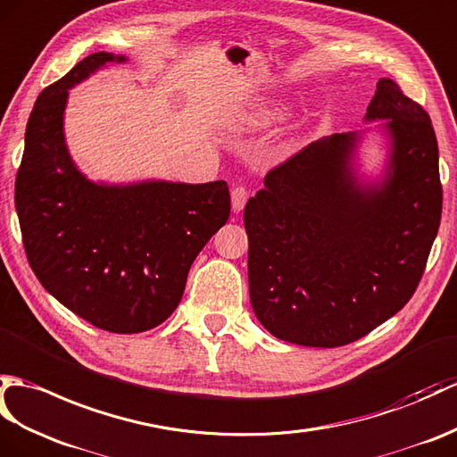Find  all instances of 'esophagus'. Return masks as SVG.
Returning <instances> with one entry per match:
<instances>
[{
    "mask_svg": "<svg viewBox=\"0 0 457 457\" xmlns=\"http://www.w3.org/2000/svg\"><path fill=\"white\" fill-rule=\"evenodd\" d=\"M249 198V190L245 187H233L231 188V210L233 212H241L243 206H245Z\"/></svg>",
    "mask_w": 457,
    "mask_h": 457,
    "instance_id": "esophagus-1",
    "label": "esophagus"
}]
</instances>
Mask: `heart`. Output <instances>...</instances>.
<instances>
[{
  "label": "heart",
  "mask_w": 457,
  "mask_h": 457,
  "mask_svg": "<svg viewBox=\"0 0 457 457\" xmlns=\"http://www.w3.org/2000/svg\"><path fill=\"white\" fill-rule=\"evenodd\" d=\"M278 109L277 107H267V104H257L249 111H245L241 114V124L249 126V129H261V126H267L269 122H272L278 116Z\"/></svg>",
  "instance_id": "1"
}]
</instances>
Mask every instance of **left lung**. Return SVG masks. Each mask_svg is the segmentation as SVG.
<instances>
[{
	"mask_svg": "<svg viewBox=\"0 0 457 457\" xmlns=\"http://www.w3.org/2000/svg\"><path fill=\"white\" fill-rule=\"evenodd\" d=\"M364 120H386L379 183L356 177L360 132L333 134L269 171L243 212L253 312L280 341H358L411 300L427 267L442 216L430 116L381 78Z\"/></svg>",
	"mask_w": 457,
	"mask_h": 457,
	"instance_id": "1",
	"label": "left lung"
}]
</instances>
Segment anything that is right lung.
<instances>
[{
	"label": "right lung",
	"instance_id": "right-lung-1",
	"mask_svg": "<svg viewBox=\"0 0 457 457\" xmlns=\"http://www.w3.org/2000/svg\"><path fill=\"white\" fill-rule=\"evenodd\" d=\"M124 56L97 52L38 95L15 180L30 269L81 320L111 333L163 323L183 298L190 264L229 218L226 180L93 183L63 137L68 89Z\"/></svg>",
	"mask_w": 457,
	"mask_h": 457
}]
</instances>
